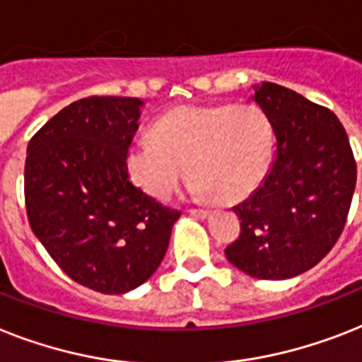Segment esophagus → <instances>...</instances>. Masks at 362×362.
<instances>
[{"mask_svg":"<svg viewBox=\"0 0 362 362\" xmlns=\"http://www.w3.org/2000/svg\"><path fill=\"white\" fill-rule=\"evenodd\" d=\"M187 214H191V216H195V217H201V219L210 216V211L204 210V208H191V210H187Z\"/></svg>","mask_w":362,"mask_h":362,"instance_id":"obj_1","label":"esophagus"}]
</instances>
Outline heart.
Instances as JSON below:
<instances>
[{
  "label": "heart",
  "instance_id": "heart-1",
  "mask_svg": "<svg viewBox=\"0 0 362 362\" xmlns=\"http://www.w3.org/2000/svg\"><path fill=\"white\" fill-rule=\"evenodd\" d=\"M273 152L275 130L258 105H180L128 146L126 171L154 199H167L189 171L193 197L240 202L262 186Z\"/></svg>",
  "mask_w": 362,
  "mask_h": 362
}]
</instances>
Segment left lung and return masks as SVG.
I'll return each instance as SVG.
<instances>
[{"label": "left lung", "mask_w": 362, "mask_h": 362, "mask_svg": "<svg viewBox=\"0 0 362 362\" xmlns=\"http://www.w3.org/2000/svg\"><path fill=\"white\" fill-rule=\"evenodd\" d=\"M277 151L266 180L234 206L240 236L228 262L251 277L283 281L314 267L340 238L357 165L339 117L283 85H255Z\"/></svg>", "instance_id": "obj_1"}]
</instances>
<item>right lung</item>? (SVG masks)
Masks as SVG:
<instances>
[{
    "mask_svg": "<svg viewBox=\"0 0 362 362\" xmlns=\"http://www.w3.org/2000/svg\"><path fill=\"white\" fill-rule=\"evenodd\" d=\"M143 102L89 96L72 102L31 137L23 173L31 230L72 281L126 293L158 269L175 221L135 187L126 151Z\"/></svg>",
    "mask_w": 362,
    "mask_h": 362,
    "instance_id": "obj_1",
    "label": "right lung"
}]
</instances>
